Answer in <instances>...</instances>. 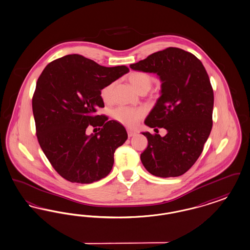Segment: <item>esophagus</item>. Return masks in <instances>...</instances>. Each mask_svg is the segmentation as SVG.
I'll use <instances>...</instances> for the list:
<instances>
[{
    "instance_id": "1",
    "label": "esophagus",
    "mask_w": 250,
    "mask_h": 250,
    "mask_svg": "<svg viewBox=\"0 0 250 250\" xmlns=\"http://www.w3.org/2000/svg\"><path fill=\"white\" fill-rule=\"evenodd\" d=\"M135 134H136V133H135L134 131H132V130H127V135H128V137H129V138L133 137Z\"/></svg>"
}]
</instances>
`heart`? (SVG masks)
Segmentation results:
<instances>
[{
	"label": "heart",
	"mask_w": 250,
	"mask_h": 250,
	"mask_svg": "<svg viewBox=\"0 0 250 250\" xmlns=\"http://www.w3.org/2000/svg\"><path fill=\"white\" fill-rule=\"evenodd\" d=\"M128 81L133 88L139 93H147L152 86V78L150 74L142 71H133L128 75ZM114 83H108L105 85L101 91V99L105 102H110L111 100V93L113 89ZM146 111L143 108H131L121 106L113 111V117L120 124L126 127H134L137 125L140 119L145 115Z\"/></svg>",
	"instance_id": "b5f03b06"
}]
</instances>
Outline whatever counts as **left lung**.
<instances>
[{
	"mask_svg": "<svg viewBox=\"0 0 250 250\" xmlns=\"http://www.w3.org/2000/svg\"><path fill=\"white\" fill-rule=\"evenodd\" d=\"M130 68L160 77L162 95L145 125L167 131L165 137L142 133L148 147L140 160L153 176H181L199 158L212 129L214 93L208 74L194 55L177 47L153 53Z\"/></svg>",
	"mask_w": 250,
	"mask_h": 250,
	"instance_id": "left-lung-1",
	"label": "left lung"
}]
</instances>
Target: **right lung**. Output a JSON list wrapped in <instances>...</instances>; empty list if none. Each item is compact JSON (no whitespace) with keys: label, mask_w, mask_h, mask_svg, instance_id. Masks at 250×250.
Returning a JSON list of instances; mask_svg holds the SVG:
<instances>
[{"label":"right lung","mask_w":250,"mask_h":250,"mask_svg":"<svg viewBox=\"0 0 250 250\" xmlns=\"http://www.w3.org/2000/svg\"><path fill=\"white\" fill-rule=\"evenodd\" d=\"M128 71L126 66L108 68L74 54L52 61L41 73L32 97L36 135L65 180L88 184L109 175L114 151L127 133L117 121L96 112L104 107L101 89ZM88 125L102 128L87 136Z\"/></svg>","instance_id":"1"}]
</instances>
